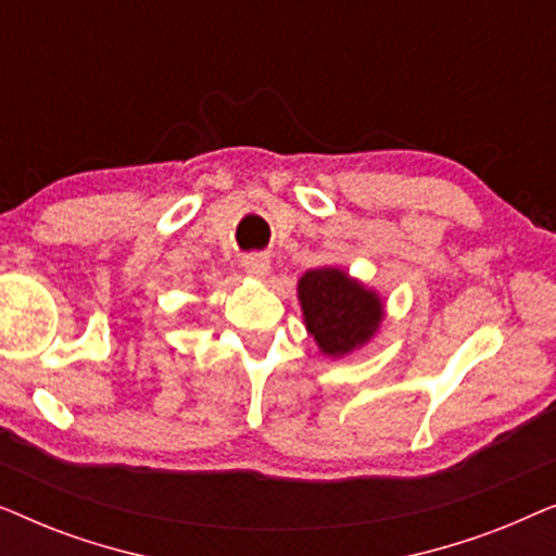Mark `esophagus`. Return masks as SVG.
<instances>
[{"label": "esophagus", "mask_w": 556, "mask_h": 556, "mask_svg": "<svg viewBox=\"0 0 556 556\" xmlns=\"http://www.w3.org/2000/svg\"><path fill=\"white\" fill-rule=\"evenodd\" d=\"M242 268L250 278H265L270 270V261L265 255H248L245 261H242Z\"/></svg>", "instance_id": "34e87169"}]
</instances>
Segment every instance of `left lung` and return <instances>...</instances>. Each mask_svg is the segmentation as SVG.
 I'll return each mask as SVG.
<instances>
[{"label": "left lung", "mask_w": 556, "mask_h": 556, "mask_svg": "<svg viewBox=\"0 0 556 556\" xmlns=\"http://www.w3.org/2000/svg\"><path fill=\"white\" fill-rule=\"evenodd\" d=\"M303 326L318 352L331 359L359 352L377 337L384 321V299L344 268L324 265L299 280Z\"/></svg>", "instance_id": "1"}]
</instances>
